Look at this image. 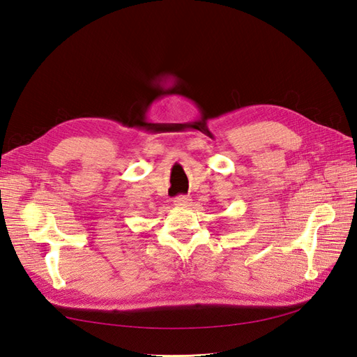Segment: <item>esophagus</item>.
I'll return each mask as SVG.
<instances>
[{
  "instance_id": "1",
  "label": "esophagus",
  "mask_w": 357,
  "mask_h": 357,
  "mask_svg": "<svg viewBox=\"0 0 357 357\" xmlns=\"http://www.w3.org/2000/svg\"><path fill=\"white\" fill-rule=\"evenodd\" d=\"M190 204H192V199L189 197H186V195H180V197L174 198V205H176V207H180V208L189 207Z\"/></svg>"
}]
</instances>
